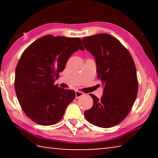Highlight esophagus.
I'll return each instance as SVG.
<instances>
[{"instance_id":"1","label":"esophagus","mask_w":158,"mask_h":158,"mask_svg":"<svg viewBox=\"0 0 158 158\" xmlns=\"http://www.w3.org/2000/svg\"><path fill=\"white\" fill-rule=\"evenodd\" d=\"M84 95V93H83V92H81V91H78V90H77V91H76V92H75L76 99H78L79 98L81 97V96H83Z\"/></svg>"}]
</instances>
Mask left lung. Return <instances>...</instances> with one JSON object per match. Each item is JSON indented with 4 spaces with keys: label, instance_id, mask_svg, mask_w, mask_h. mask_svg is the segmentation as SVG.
<instances>
[{
    "label": "left lung",
    "instance_id": "8db88e82",
    "mask_svg": "<svg viewBox=\"0 0 158 158\" xmlns=\"http://www.w3.org/2000/svg\"><path fill=\"white\" fill-rule=\"evenodd\" d=\"M81 41L95 58L98 78L104 86L100 99L90 94L93 105L84 112L85 118L95 126L114 127L127 116L137 95L138 80L133 58L111 35L96 34Z\"/></svg>",
    "mask_w": 158,
    "mask_h": 158
}]
</instances>
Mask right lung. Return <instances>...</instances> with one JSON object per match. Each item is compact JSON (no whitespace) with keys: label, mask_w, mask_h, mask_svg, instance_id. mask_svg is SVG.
Masks as SVG:
<instances>
[{"label":"right lung","mask_w":158,"mask_h":158,"mask_svg":"<svg viewBox=\"0 0 158 158\" xmlns=\"http://www.w3.org/2000/svg\"><path fill=\"white\" fill-rule=\"evenodd\" d=\"M79 49L84 50L79 37L47 35L21 54L15 70V91L23 111L36 123H57L75 98L73 90L62 89L54 82L69 56Z\"/></svg>","instance_id":"add662e5"}]
</instances>
